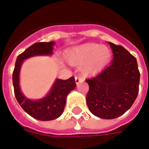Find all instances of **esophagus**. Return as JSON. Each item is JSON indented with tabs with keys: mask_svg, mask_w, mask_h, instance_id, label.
Here are the masks:
<instances>
[{
	"mask_svg": "<svg viewBox=\"0 0 149 149\" xmlns=\"http://www.w3.org/2000/svg\"><path fill=\"white\" fill-rule=\"evenodd\" d=\"M75 80H76V83H77V84H79L80 82L83 81V77H82L80 75H77V76H76V77H75Z\"/></svg>",
	"mask_w": 149,
	"mask_h": 149,
	"instance_id": "obj_1",
	"label": "esophagus"
}]
</instances>
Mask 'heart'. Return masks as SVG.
<instances>
[{"label":"heart","instance_id":"heart-1","mask_svg":"<svg viewBox=\"0 0 149 149\" xmlns=\"http://www.w3.org/2000/svg\"><path fill=\"white\" fill-rule=\"evenodd\" d=\"M111 56V51L107 46L87 43L69 51L67 59L72 65H80L85 62L83 70L86 74H91L104 67L110 61Z\"/></svg>","mask_w":149,"mask_h":149}]
</instances>
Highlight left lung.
I'll use <instances>...</instances> for the list:
<instances>
[{"label": "left lung", "mask_w": 149, "mask_h": 149, "mask_svg": "<svg viewBox=\"0 0 149 149\" xmlns=\"http://www.w3.org/2000/svg\"><path fill=\"white\" fill-rule=\"evenodd\" d=\"M109 44L113 52L112 63L86 79L89 84L87 106L91 113L103 119L118 118L132 106L140 81L136 58L121 45Z\"/></svg>", "instance_id": "1"}]
</instances>
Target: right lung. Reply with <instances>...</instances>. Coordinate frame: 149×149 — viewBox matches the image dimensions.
I'll list each match as a JSON object with an SVG mask.
<instances>
[{
  "instance_id": "right-lung-1",
  "label": "right lung",
  "mask_w": 149,
  "mask_h": 149,
  "mask_svg": "<svg viewBox=\"0 0 149 149\" xmlns=\"http://www.w3.org/2000/svg\"><path fill=\"white\" fill-rule=\"evenodd\" d=\"M53 42H36L24 50L17 57L12 79L15 97L23 110L32 118L39 120H51L63 113L65 106L66 97L76 87L73 77L68 79H56L53 87L45 97L39 100H31L25 98L19 86V72L23 60L38 55H51Z\"/></svg>"
}]
</instances>
